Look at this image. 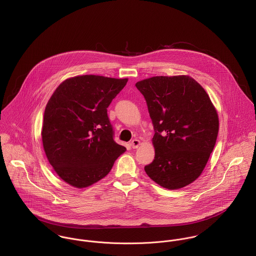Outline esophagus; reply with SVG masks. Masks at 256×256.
I'll return each mask as SVG.
<instances>
[{
    "mask_svg": "<svg viewBox=\"0 0 256 256\" xmlns=\"http://www.w3.org/2000/svg\"><path fill=\"white\" fill-rule=\"evenodd\" d=\"M131 146L133 148H138V146H140V141L139 140H137V139H134V140H132V142H131Z\"/></svg>",
    "mask_w": 256,
    "mask_h": 256,
    "instance_id": "1",
    "label": "esophagus"
}]
</instances>
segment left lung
I'll list each match as a JSON object with an SVG mask.
<instances>
[{
    "mask_svg": "<svg viewBox=\"0 0 256 256\" xmlns=\"http://www.w3.org/2000/svg\"><path fill=\"white\" fill-rule=\"evenodd\" d=\"M136 88L146 100L154 135L148 178L168 189L193 182L216 144L219 118L205 90L189 76H152Z\"/></svg>",
    "mask_w": 256,
    "mask_h": 256,
    "instance_id": "8db88e82",
    "label": "left lung"
}]
</instances>
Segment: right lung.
Here are the masks:
<instances>
[{"mask_svg":"<svg viewBox=\"0 0 256 256\" xmlns=\"http://www.w3.org/2000/svg\"><path fill=\"white\" fill-rule=\"evenodd\" d=\"M127 82L84 74L64 80L53 92L44 111L42 143L65 182L78 188L98 182L126 150L113 139L108 108Z\"/></svg>","mask_w":256,"mask_h":256,"instance_id":"add662e5","label":"right lung"}]
</instances>
